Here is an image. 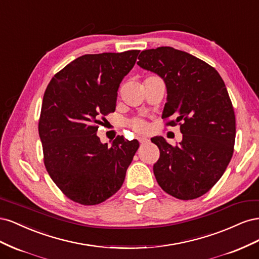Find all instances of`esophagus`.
Listing matches in <instances>:
<instances>
[{"label": "esophagus", "instance_id": "34e87169", "mask_svg": "<svg viewBox=\"0 0 259 259\" xmlns=\"http://www.w3.org/2000/svg\"><path fill=\"white\" fill-rule=\"evenodd\" d=\"M138 140H139V143L142 144V145H145V144L149 143V139H147V138H145V137H139Z\"/></svg>", "mask_w": 259, "mask_h": 259}]
</instances>
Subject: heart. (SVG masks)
Returning a JSON list of instances; mask_svg holds the SVG:
<instances>
[{
	"instance_id": "heart-1",
	"label": "heart",
	"mask_w": 259,
	"mask_h": 259,
	"mask_svg": "<svg viewBox=\"0 0 259 259\" xmlns=\"http://www.w3.org/2000/svg\"><path fill=\"white\" fill-rule=\"evenodd\" d=\"M130 126L134 130L135 132L137 133H142V134H144V133H147L148 130H149V126L147 122L143 121V120H138V119H135L130 122Z\"/></svg>"
}]
</instances>
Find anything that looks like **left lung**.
I'll return each instance as SVG.
<instances>
[{"label": "left lung", "mask_w": 259, "mask_h": 259, "mask_svg": "<svg viewBox=\"0 0 259 259\" xmlns=\"http://www.w3.org/2000/svg\"><path fill=\"white\" fill-rule=\"evenodd\" d=\"M138 66L159 74L167 89L165 123L179 125L182 143L171 146L163 137L160 159L153 165L159 186L179 200H193L209 191L232 158L236 115L228 91L216 69L192 55L168 46L140 53Z\"/></svg>", "instance_id": "obj_1"}]
</instances>
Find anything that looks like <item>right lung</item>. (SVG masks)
Masks as SVG:
<instances>
[{
  "label": "right lung",
  "instance_id": "obj_1",
  "mask_svg": "<svg viewBox=\"0 0 259 259\" xmlns=\"http://www.w3.org/2000/svg\"><path fill=\"white\" fill-rule=\"evenodd\" d=\"M140 51L88 54L53 76L38 120L44 165L68 199L96 205L120 189L139 148L138 140L116 136L100 143L98 125L114 112L117 90Z\"/></svg>",
  "mask_w": 259,
  "mask_h": 259
}]
</instances>
